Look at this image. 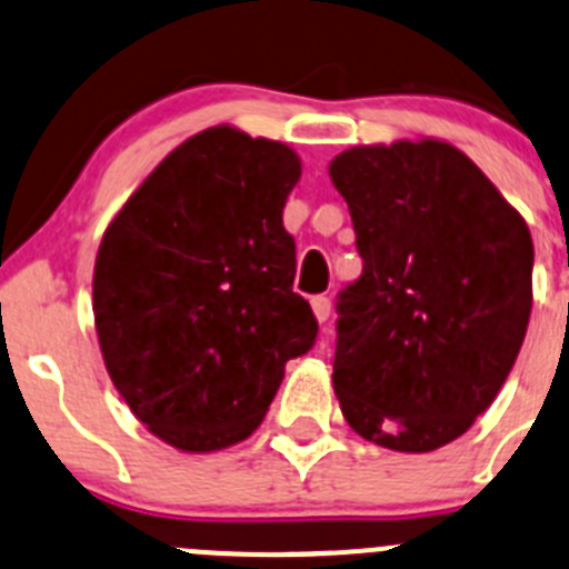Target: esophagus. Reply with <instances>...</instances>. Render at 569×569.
Masks as SVG:
<instances>
[{"instance_id": "esophagus-1", "label": "esophagus", "mask_w": 569, "mask_h": 569, "mask_svg": "<svg viewBox=\"0 0 569 569\" xmlns=\"http://www.w3.org/2000/svg\"><path fill=\"white\" fill-rule=\"evenodd\" d=\"M311 308H313V317H317L319 322H328V317H330V297L317 295L311 300Z\"/></svg>"}]
</instances>
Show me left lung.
Returning <instances> with one entry per match:
<instances>
[{
  "label": "left lung",
  "instance_id": "8db88e82",
  "mask_svg": "<svg viewBox=\"0 0 569 569\" xmlns=\"http://www.w3.org/2000/svg\"><path fill=\"white\" fill-rule=\"evenodd\" d=\"M363 269L336 297L333 389L358 437L428 453L481 417L531 317L533 241L487 174L442 141L330 161Z\"/></svg>",
  "mask_w": 569,
  "mask_h": 569
}]
</instances>
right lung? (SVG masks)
<instances>
[{"instance_id":"obj_1","label":"right lung","mask_w":569,"mask_h":569,"mask_svg":"<svg viewBox=\"0 0 569 569\" xmlns=\"http://www.w3.org/2000/svg\"><path fill=\"white\" fill-rule=\"evenodd\" d=\"M297 180L286 144L211 127L163 158L104 230L93 269L104 367L172 448L208 453L250 437L286 361L317 341L283 228Z\"/></svg>"}]
</instances>
